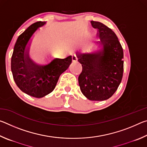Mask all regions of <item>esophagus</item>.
Listing matches in <instances>:
<instances>
[{"label": "esophagus", "mask_w": 147, "mask_h": 147, "mask_svg": "<svg viewBox=\"0 0 147 147\" xmlns=\"http://www.w3.org/2000/svg\"><path fill=\"white\" fill-rule=\"evenodd\" d=\"M77 57L75 55H73L72 56V61L73 62H76L77 61Z\"/></svg>", "instance_id": "1"}]
</instances>
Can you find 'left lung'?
Wrapping results in <instances>:
<instances>
[{"label": "left lung", "mask_w": 147, "mask_h": 147, "mask_svg": "<svg viewBox=\"0 0 147 147\" xmlns=\"http://www.w3.org/2000/svg\"><path fill=\"white\" fill-rule=\"evenodd\" d=\"M97 29L100 41L98 49L89 53H77L82 71L78 76L82 93L90 100L110 98L117 89L123 74V50L112 30L96 21H91Z\"/></svg>", "instance_id": "obj_1"}]
</instances>
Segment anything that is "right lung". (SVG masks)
<instances>
[{
	"instance_id": "right-lung-1",
	"label": "right lung",
	"mask_w": 147,
	"mask_h": 147,
	"mask_svg": "<svg viewBox=\"0 0 147 147\" xmlns=\"http://www.w3.org/2000/svg\"><path fill=\"white\" fill-rule=\"evenodd\" d=\"M46 22H37L30 26L17 38L11 60V69L15 82L24 93L42 98L53 91L59 76L72 62V56L54 58L45 65L37 63L30 57L32 37Z\"/></svg>"
}]
</instances>
